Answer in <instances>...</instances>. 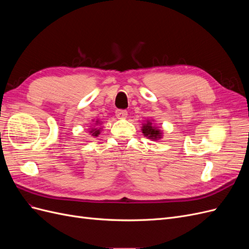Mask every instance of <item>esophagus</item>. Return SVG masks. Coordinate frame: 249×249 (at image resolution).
Wrapping results in <instances>:
<instances>
[{"label": "esophagus", "mask_w": 249, "mask_h": 249, "mask_svg": "<svg viewBox=\"0 0 249 249\" xmlns=\"http://www.w3.org/2000/svg\"><path fill=\"white\" fill-rule=\"evenodd\" d=\"M115 114H116L117 118L122 119V118H125L127 116V112L125 110H116Z\"/></svg>", "instance_id": "esophagus-1"}]
</instances>
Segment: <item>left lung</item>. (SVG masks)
I'll list each match as a JSON object with an SVG mask.
<instances>
[{"mask_svg":"<svg viewBox=\"0 0 249 249\" xmlns=\"http://www.w3.org/2000/svg\"><path fill=\"white\" fill-rule=\"evenodd\" d=\"M141 131L146 138L152 139L153 141H158L163 138V131L154 124L153 119H146V122L142 124Z\"/></svg>","mask_w":249,"mask_h":249,"instance_id":"8db88e82","label":"left lung"}]
</instances>
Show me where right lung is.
Listing matches in <instances>:
<instances>
[{
  "mask_svg": "<svg viewBox=\"0 0 249 249\" xmlns=\"http://www.w3.org/2000/svg\"><path fill=\"white\" fill-rule=\"evenodd\" d=\"M102 124V122H100L99 119L97 120H95L94 122V124H93V125H91L88 129V133L91 135L92 137H97L99 136V135L101 134V130H102V127H100V125Z\"/></svg>",
  "mask_w": 249,
  "mask_h": 249,
  "instance_id": "add662e5",
  "label": "right lung"
}]
</instances>
